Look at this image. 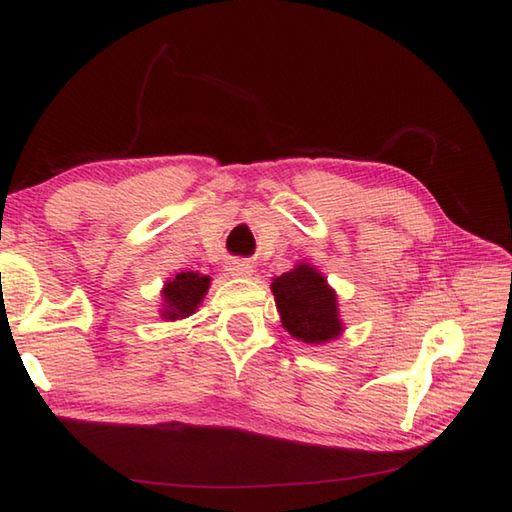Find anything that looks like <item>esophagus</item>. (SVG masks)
Listing matches in <instances>:
<instances>
[{
	"instance_id": "esophagus-1",
	"label": "esophagus",
	"mask_w": 512,
	"mask_h": 512,
	"mask_svg": "<svg viewBox=\"0 0 512 512\" xmlns=\"http://www.w3.org/2000/svg\"><path fill=\"white\" fill-rule=\"evenodd\" d=\"M228 273H231L233 277H250L253 275V266H250L248 262H233V264H228Z\"/></svg>"
}]
</instances>
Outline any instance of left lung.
I'll return each instance as SVG.
<instances>
[{"mask_svg": "<svg viewBox=\"0 0 512 512\" xmlns=\"http://www.w3.org/2000/svg\"><path fill=\"white\" fill-rule=\"evenodd\" d=\"M273 295L281 314V325L308 345H321L339 339L343 323L339 319L336 292L328 286L317 268L299 264L273 279Z\"/></svg>", "mask_w": 512, "mask_h": 512, "instance_id": "left-lung-1", "label": "left lung"}]
</instances>
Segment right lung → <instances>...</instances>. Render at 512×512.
Wrapping results in <instances>:
<instances>
[{
	"mask_svg": "<svg viewBox=\"0 0 512 512\" xmlns=\"http://www.w3.org/2000/svg\"><path fill=\"white\" fill-rule=\"evenodd\" d=\"M209 284H211V277L193 273V270L178 273L176 277L169 279L165 288H162L160 317L167 321L187 319L189 314L198 310L206 290H209Z\"/></svg>",
	"mask_w": 512,
	"mask_h": 512,
	"instance_id": "add662e5",
	"label": "right lung"
}]
</instances>
